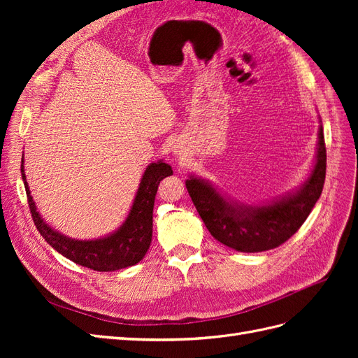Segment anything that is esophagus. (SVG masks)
<instances>
[{
	"label": "esophagus",
	"instance_id": "esophagus-1",
	"mask_svg": "<svg viewBox=\"0 0 358 358\" xmlns=\"http://www.w3.org/2000/svg\"><path fill=\"white\" fill-rule=\"evenodd\" d=\"M175 152H178V154H176V155H179V157H178V158H180V154H179V150H175Z\"/></svg>",
	"mask_w": 358,
	"mask_h": 358
}]
</instances>
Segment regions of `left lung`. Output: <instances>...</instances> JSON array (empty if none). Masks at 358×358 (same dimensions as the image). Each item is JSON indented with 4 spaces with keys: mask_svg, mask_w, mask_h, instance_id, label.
I'll return each instance as SVG.
<instances>
[{
    "mask_svg": "<svg viewBox=\"0 0 358 358\" xmlns=\"http://www.w3.org/2000/svg\"><path fill=\"white\" fill-rule=\"evenodd\" d=\"M326 164V143L320 125L312 173L299 189L284 197L262 206H245L229 201L204 179L191 176L185 185L216 241L239 252H263L287 242L306 221L322 192Z\"/></svg>",
    "mask_w": 358,
    "mask_h": 358,
    "instance_id": "obj_1",
    "label": "left lung"
}]
</instances>
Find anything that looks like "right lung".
Returning <instances> with one entry per match:
<instances>
[{
	"mask_svg": "<svg viewBox=\"0 0 358 358\" xmlns=\"http://www.w3.org/2000/svg\"><path fill=\"white\" fill-rule=\"evenodd\" d=\"M20 173H22L32 220L45 241L76 264L96 270V272H115V270L137 264L146 255L152 242V212L158 185L162 179L173 175V170L162 161L149 164L140 180L134 203L125 222L115 233L95 241L71 239L53 230L43 221L28 188L24 158L20 164Z\"/></svg>",
	"mask_w": 358,
	"mask_h": 358,
	"instance_id": "add662e5",
	"label": "right lung"
}]
</instances>
